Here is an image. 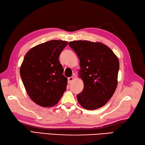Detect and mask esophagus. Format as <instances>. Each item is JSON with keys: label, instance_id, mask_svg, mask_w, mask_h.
Returning a JSON list of instances; mask_svg holds the SVG:
<instances>
[{"label": "esophagus", "instance_id": "obj_1", "mask_svg": "<svg viewBox=\"0 0 145 145\" xmlns=\"http://www.w3.org/2000/svg\"><path fill=\"white\" fill-rule=\"evenodd\" d=\"M73 79H74V78H73V76H71V77L68 78V83H69V84H70V83H72V81L73 80Z\"/></svg>", "mask_w": 145, "mask_h": 145}]
</instances>
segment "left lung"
Listing matches in <instances>:
<instances>
[{
  "instance_id": "obj_1",
  "label": "left lung",
  "mask_w": 145,
  "mask_h": 145,
  "mask_svg": "<svg viewBox=\"0 0 145 145\" xmlns=\"http://www.w3.org/2000/svg\"><path fill=\"white\" fill-rule=\"evenodd\" d=\"M80 60V77L84 90L76 95L78 103L87 110L102 107L108 101L117 87L119 60L106 45L87 40L69 44Z\"/></svg>"
}]
</instances>
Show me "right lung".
I'll return each instance as SVG.
<instances>
[{
    "label": "right lung",
    "mask_w": 145,
    "mask_h": 145,
    "mask_svg": "<svg viewBox=\"0 0 145 145\" xmlns=\"http://www.w3.org/2000/svg\"><path fill=\"white\" fill-rule=\"evenodd\" d=\"M68 42L54 40L32 48L24 57L20 73L31 100L43 107L58 103L65 91L67 78L58 57Z\"/></svg>",
    "instance_id": "obj_1"
}]
</instances>
